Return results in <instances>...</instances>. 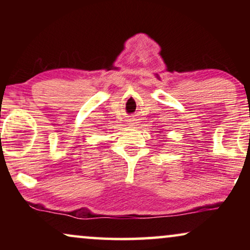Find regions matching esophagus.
I'll use <instances>...</instances> for the list:
<instances>
[{
  "mask_svg": "<svg viewBox=\"0 0 250 250\" xmlns=\"http://www.w3.org/2000/svg\"><path fill=\"white\" fill-rule=\"evenodd\" d=\"M128 126L129 127H133V128H135L136 126H138V119H135V118H129L128 119Z\"/></svg>",
  "mask_w": 250,
  "mask_h": 250,
  "instance_id": "obj_1",
  "label": "esophagus"
}]
</instances>
